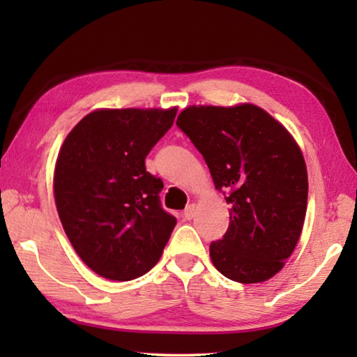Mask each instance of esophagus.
<instances>
[{"mask_svg": "<svg viewBox=\"0 0 357 357\" xmlns=\"http://www.w3.org/2000/svg\"><path fill=\"white\" fill-rule=\"evenodd\" d=\"M195 209H197L195 203H190L189 206L184 209V217H185L187 220H192L193 219V215H195Z\"/></svg>", "mask_w": 357, "mask_h": 357, "instance_id": "obj_1", "label": "esophagus"}]
</instances>
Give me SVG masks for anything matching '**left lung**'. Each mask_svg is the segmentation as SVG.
Listing matches in <instances>:
<instances>
[{"label":"left lung","instance_id":"obj_1","mask_svg":"<svg viewBox=\"0 0 357 357\" xmlns=\"http://www.w3.org/2000/svg\"><path fill=\"white\" fill-rule=\"evenodd\" d=\"M229 204V225L209 245L229 280L271 279L298 244L307 211V168L294 138L252 104L187 107L176 121Z\"/></svg>","mask_w":357,"mask_h":357}]
</instances>
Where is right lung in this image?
<instances>
[{"label":"right lung","instance_id":"add662e5","mask_svg":"<svg viewBox=\"0 0 357 357\" xmlns=\"http://www.w3.org/2000/svg\"><path fill=\"white\" fill-rule=\"evenodd\" d=\"M174 116L176 108L96 110L59 149L53 179L59 219L78 257L105 279L146 274L176 225L160 204L164 183L144 165Z\"/></svg>","mask_w":357,"mask_h":357}]
</instances>
